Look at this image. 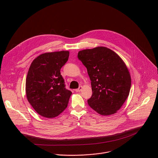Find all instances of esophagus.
<instances>
[{
  "mask_svg": "<svg viewBox=\"0 0 158 158\" xmlns=\"http://www.w3.org/2000/svg\"><path fill=\"white\" fill-rule=\"evenodd\" d=\"M82 86H79V88L75 89V91H76V92H80V91H81V90H82Z\"/></svg>",
  "mask_w": 158,
  "mask_h": 158,
  "instance_id": "34e87169",
  "label": "esophagus"
}]
</instances>
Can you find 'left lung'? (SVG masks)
Here are the masks:
<instances>
[{
  "label": "left lung",
  "instance_id": "8db88e82",
  "mask_svg": "<svg viewBox=\"0 0 158 158\" xmlns=\"http://www.w3.org/2000/svg\"><path fill=\"white\" fill-rule=\"evenodd\" d=\"M77 57L87 68L91 81L93 93L87 100L89 106L103 116L116 113L127 98L131 85L124 61L105 47L81 51Z\"/></svg>",
  "mask_w": 158,
  "mask_h": 158
}]
</instances>
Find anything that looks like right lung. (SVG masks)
Segmentation results:
<instances>
[{"mask_svg":"<svg viewBox=\"0 0 158 158\" xmlns=\"http://www.w3.org/2000/svg\"><path fill=\"white\" fill-rule=\"evenodd\" d=\"M69 51L44 53L32 62L26 82L29 102L40 116L52 118L67 107L72 92L65 88L61 67L68 60Z\"/></svg>","mask_w":158,"mask_h":158,"instance_id":"obj_1","label":"right lung"}]
</instances>
